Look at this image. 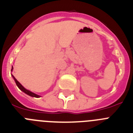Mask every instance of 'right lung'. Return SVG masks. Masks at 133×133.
<instances>
[{
    "label": "right lung",
    "instance_id": "1",
    "mask_svg": "<svg viewBox=\"0 0 133 133\" xmlns=\"http://www.w3.org/2000/svg\"><path fill=\"white\" fill-rule=\"evenodd\" d=\"M12 69H13V67H12V69H11V70H12ZM12 77H13V78H14V80H15V83H16V85H17V87H18L19 88V89H21V90H22V91H23V92H25L26 94H27V95H29V96H30V97H36V98H38V97H40V96H39V95H36V94L33 93V92H30V90H26V89L25 88H24V87H23V85H22V84H21V83H20L19 82H18V81H17V80L16 79V78H15V77H14L13 75H12Z\"/></svg>",
    "mask_w": 133,
    "mask_h": 133
}]
</instances>
